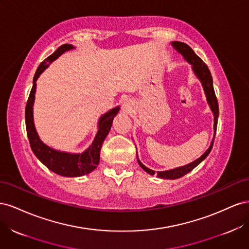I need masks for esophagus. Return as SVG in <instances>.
<instances>
[{"instance_id": "1", "label": "esophagus", "mask_w": 249, "mask_h": 249, "mask_svg": "<svg viewBox=\"0 0 249 249\" xmlns=\"http://www.w3.org/2000/svg\"><path fill=\"white\" fill-rule=\"evenodd\" d=\"M135 108V103L131 99H125L123 104V109L126 113H132Z\"/></svg>"}]
</instances>
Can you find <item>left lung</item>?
Segmentation results:
<instances>
[{
	"label": "left lung",
	"mask_w": 249,
	"mask_h": 249,
	"mask_svg": "<svg viewBox=\"0 0 249 249\" xmlns=\"http://www.w3.org/2000/svg\"><path fill=\"white\" fill-rule=\"evenodd\" d=\"M171 46L173 47V49L178 51L179 54L184 57V59L188 63L191 65V69H192L194 74L196 76V78L201 83L203 91H205V94L207 97L208 105H209L211 111L213 112V115H214V136H213L212 141H211V144H210L209 148L198 158V159H196L189 164L184 165V166L177 167V168L169 169V170L155 172V170L149 169L145 166V165H143L142 162L139 160L138 155H137L138 164L143 170L149 173L150 176H154L156 173L158 178H165V179H177V178H182L185 175H187L188 172H190L192 169L196 167L200 162H202L206 159L208 155L210 154L211 149H212V147H213L216 129H217V120H218V115H219V108H218V102H217L215 91H214V87H213V79H212V76H211V72L208 69V66L206 65V63L203 62L196 54H195L193 50L189 46H188V44H186L184 42H179V41H172Z\"/></svg>",
	"instance_id": "8db88e82"
}]
</instances>
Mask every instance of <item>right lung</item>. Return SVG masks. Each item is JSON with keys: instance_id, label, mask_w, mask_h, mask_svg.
Returning <instances> with one entry per match:
<instances>
[{"instance_id": "add662e5", "label": "right lung", "mask_w": 249, "mask_h": 249, "mask_svg": "<svg viewBox=\"0 0 249 249\" xmlns=\"http://www.w3.org/2000/svg\"><path fill=\"white\" fill-rule=\"evenodd\" d=\"M74 50L72 44H63L59 47L51 56H49L37 69L35 76L33 78V87L30 92L29 99L26 106V129L30 145L33 150L34 155L37 157L44 166H47L53 172L65 178H77L88 175L93 171L100 163V153L105 138L109 134L113 119L117 115L120 107L117 106L109 110L103 114L97 124V132L91 144L83 153H69L61 152L53 148L46 143L42 142L38 133L36 131L33 117V105L35 101L36 92V81L40 77V74L46 71L49 65L55 61L65 52Z\"/></svg>"}]
</instances>
